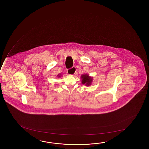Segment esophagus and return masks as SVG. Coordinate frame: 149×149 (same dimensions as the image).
Here are the masks:
<instances>
[{"label": "esophagus", "instance_id": "1", "mask_svg": "<svg viewBox=\"0 0 149 149\" xmlns=\"http://www.w3.org/2000/svg\"><path fill=\"white\" fill-rule=\"evenodd\" d=\"M68 74H69V75H73L74 74H75V73H73L72 72L71 70H70V69H69L68 71Z\"/></svg>", "mask_w": 149, "mask_h": 149}]
</instances>
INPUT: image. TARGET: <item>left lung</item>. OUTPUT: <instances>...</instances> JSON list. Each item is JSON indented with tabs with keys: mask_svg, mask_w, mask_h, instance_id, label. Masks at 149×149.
<instances>
[{
	"mask_svg": "<svg viewBox=\"0 0 149 149\" xmlns=\"http://www.w3.org/2000/svg\"><path fill=\"white\" fill-rule=\"evenodd\" d=\"M81 78L83 85H85L86 86H89L91 85L93 82V77L90 76L89 75L87 74H83L81 75Z\"/></svg>",
	"mask_w": 149,
	"mask_h": 149,
	"instance_id": "8db88e82",
	"label": "left lung"
}]
</instances>
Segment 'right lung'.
I'll list each match as a JSON object with an SVG mask.
<instances>
[{
  "instance_id": "add662e5",
  "label": "right lung",
  "mask_w": 149,
  "mask_h": 149,
  "mask_svg": "<svg viewBox=\"0 0 149 149\" xmlns=\"http://www.w3.org/2000/svg\"><path fill=\"white\" fill-rule=\"evenodd\" d=\"M57 77H58V78H60V77H61V74H59V75H57Z\"/></svg>"
}]
</instances>
